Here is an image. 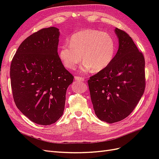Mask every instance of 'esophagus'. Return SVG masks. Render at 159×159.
I'll list each match as a JSON object with an SVG mask.
<instances>
[{
	"label": "esophagus",
	"instance_id": "esophagus-1",
	"mask_svg": "<svg viewBox=\"0 0 159 159\" xmlns=\"http://www.w3.org/2000/svg\"><path fill=\"white\" fill-rule=\"evenodd\" d=\"M75 80L77 81H84V78H82V77H80V76H75Z\"/></svg>",
	"mask_w": 159,
	"mask_h": 159
}]
</instances>
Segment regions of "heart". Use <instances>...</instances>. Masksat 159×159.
Listing matches in <instances>:
<instances>
[{"label":"heart","instance_id":"1","mask_svg":"<svg viewBox=\"0 0 159 159\" xmlns=\"http://www.w3.org/2000/svg\"><path fill=\"white\" fill-rule=\"evenodd\" d=\"M60 47L59 56L64 65L74 69L81 57L82 70L100 71L111 63L115 53V42L108 33L98 30H84L74 34Z\"/></svg>","mask_w":159,"mask_h":159}]
</instances>
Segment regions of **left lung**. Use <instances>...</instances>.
<instances>
[{
    "label": "left lung",
    "instance_id": "obj_1",
    "mask_svg": "<svg viewBox=\"0 0 159 159\" xmlns=\"http://www.w3.org/2000/svg\"><path fill=\"white\" fill-rule=\"evenodd\" d=\"M119 48L106 68L88 83L95 115L109 123L131 113L145 88V58L127 33L116 28Z\"/></svg>",
    "mask_w": 159,
    "mask_h": 159
}]
</instances>
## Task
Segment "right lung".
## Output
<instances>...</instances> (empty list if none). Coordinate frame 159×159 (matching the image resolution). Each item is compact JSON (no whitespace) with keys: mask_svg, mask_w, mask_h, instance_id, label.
Wrapping results in <instances>:
<instances>
[{"mask_svg":"<svg viewBox=\"0 0 159 159\" xmlns=\"http://www.w3.org/2000/svg\"><path fill=\"white\" fill-rule=\"evenodd\" d=\"M60 32L43 28L24 40L11 65L14 101L32 122L49 125L63 115L66 90L74 76L57 54Z\"/></svg>","mask_w":159,"mask_h":159,"instance_id":"right-lung-1","label":"right lung"}]
</instances>
